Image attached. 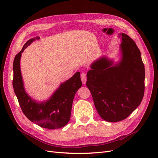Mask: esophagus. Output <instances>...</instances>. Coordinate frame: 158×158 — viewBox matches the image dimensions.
Listing matches in <instances>:
<instances>
[{"label":"esophagus","mask_w":158,"mask_h":158,"mask_svg":"<svg viewBox=\"0 0 158 158\" xmlns=\"http://www.w3.org/2000/svg\"><path fill=\"white\" fill-rule=\"evenodd\" d=\"M81 79L82 84L85 85L86 82V81H87V79H86V74L85 72H82V73L81 74Z\"/></svg>","instance_id":"esophagus-1"}]
</instances>
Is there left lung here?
I'll return each instance as SVG.
<instances>
[{
  "instance_id": "1",
  "label": "left lung",
  "mask_w": 158,
  "mask_h": 158,
  "mask_svg": "<svg viewBox=\"0 0 158 158\" xmlns=\"http://www.w3.org/2000/svg\"><path fill=\"white\" fill-rule=\"evenodd\" d=\"M121 58L113 60L103 56L94 61L87 73L86 86L100 117L118 122L138 107L144 94L145 68L141 53L135 41L119 34Z\"/></svg>"
}]
</instances>
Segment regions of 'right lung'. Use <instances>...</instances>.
Segmentation results:
<instances>
[{"instance_id": "obj_1", "label": "right lung", "mask_w": 158, "mask_h": 158, "mask_svg": "<svg viewBox=\"0 0 158 158\" xmlns=\"http://www.w3.org/2000/svg\"><path fill=\"white\" fill-rule=\"evenodd\" d=\"M39 39L36 37L28 40L16 55L13 61V86L21 109L30 121L44 128L58 129L65 127L70 120L73 98L82 86L80 72H76L69 79L61 83L47 100L38 102L30 97L24 88L20 59L25 49Z\"/></svg>"}]
</instances>
